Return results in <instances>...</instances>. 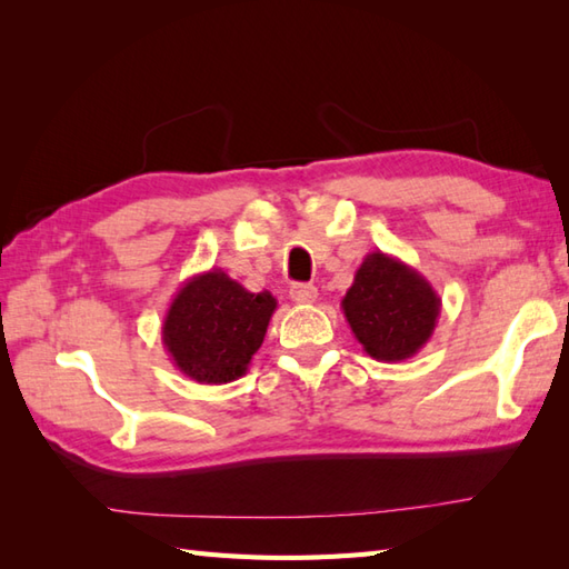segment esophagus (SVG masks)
Masks as SVG:
<instances>
[{"label":"esophagus","instance_id":"obj_1","mask_svg":"<svg viewBox=\"0 0 569 569\" xmlns=\"http://www.w3.org/2000/svg\"><path fill=\"white\" fill-rule=\"evenodd\" d=\"M291 298L300 306H308V303H316L318 298V288L312 283H296L291 286Z\"/></svg>","mask_w":569,"mask_h":569}]
</instances>
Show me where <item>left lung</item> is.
Returning a JSON list of instances; mask_svg holds the SVG:
<instances>
[{"mask_svg":"<svg viewBox=\"0 0 569 569\" xmlns=\"http://www.w3.org/2000/svg\"><path fill=\"white\" fill-rule=\"evenodd\" d=\"M442 300L413 266L371 251L359 263L342 298L345 318L357 342L377 361L416 357L438 328Z\"/></svg>","mask_w":569,"mask_h":569,"instance_id":"1","label":"left lung"}]
</instances>
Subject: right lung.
<instances>
[{
  "label": "right lung",
  "mask_w": 569,
  "mask_h": 569,
  "mask_svg": "<svg viewBox=\"0 0 569 569\" xmlns=\"http://www.w3.org/2000/svg\"><path fill=\"white\" fill-rule=\"evenodd\" d=\"M276 306L269 291L251 293L222 269L202 271L178 288L161 340L188 379L210 386L237 381L259 352Z\"/></svg>",
  "instance_id": "1"
}]
</instances>
